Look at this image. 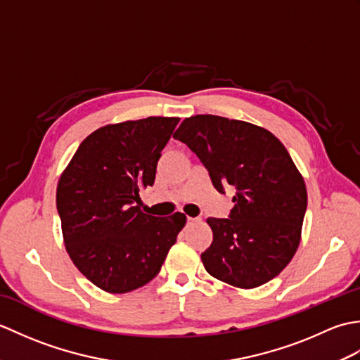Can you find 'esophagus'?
Listing matches in <instances>:
<instances>
[{"instance_id":"34e87169","label":"esophagus","mask_w":360,"mask_h":360,"mask_svg":"<svg viewBox=\"0 0 360 360\" xmlns=\"http://www.w3.org/2000/svg\"><path fill=\"white\" fill-rule=\"evenodd\" d=\"M198 221H200V218H192V217H187V223L188 224H193V223H198Z\"/></svg>"}]
</instances>
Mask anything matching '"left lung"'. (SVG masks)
<instances>
[{"mask_svg": "<svg viewBox=\"0 0 360 360\" xmlns=\"http://www.w3.org/2000/svg\"><path fill=\"white\" fill-rule=\"evenodd\" d=\"M207 168L219 193L235 188L229 218H209L213 241L201 254L212 277L236 288L272 280L292 259L307 212V186L288 150L249 122L198 114L173 134Z\"/></svg>", "mask_w": 360, "mask_h": 360, "instance_id": "obj_1", "label": "left lung"}]
</instances>
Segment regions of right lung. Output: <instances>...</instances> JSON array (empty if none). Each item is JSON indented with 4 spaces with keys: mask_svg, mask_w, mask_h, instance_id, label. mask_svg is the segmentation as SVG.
Here are the masks:
<instances>
[{
    "mask_svg": "<svg viewBox=\"0 0 360 360\" xmlns=\"http://www.w3.org/2000/svg\"><path fill=\"white\" fill-rule=\"evenodd\" d=\"M178 117L106 125L75 151L57 186L65 246L85 277L111 294L147 285L162 267L186 215L159 218L141 210V190L156 167Z\"/></svg>",
    "mask_w": 360,
    "mask_h": 360,
    "instance_id": "1",
    "label": "right lung"
}]
</instances>
